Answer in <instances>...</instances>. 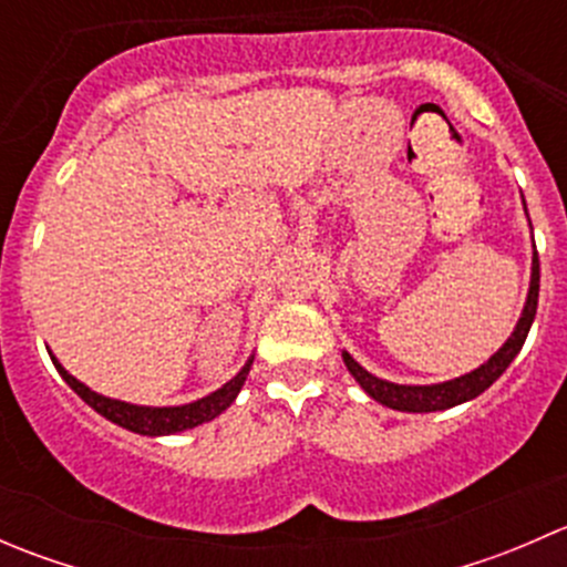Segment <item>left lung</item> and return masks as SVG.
I'll use <instances>...</instances> for the list:
<instances>
[{"label":"left lung","instance_id":"obj_1","mask_svg":"<svg viewBox=\"0 0 567 567\" xmlns=\"http://www.w3.org/2000/svg\"><path fill=\"white\" fill-rule=\"evenodd\" d=\"M537 290H540V262H537V251L532 257V282H529V296H527V305H524L522 318H518L516 331L511 334V340L494 353L485 364H480L477 370L472 373L461 375L455 381H444V384H433V386H403V384H390V381H381L375 375H370L362 364H357L351 359V353H342V362L346 368L351 370L353 379L359 381L364 392L370 394L373 400L379 403L390 405L394 411H444V409H453V405L466 403V400L477 398L480 392L488 390L496 379L507 370V364L516 359V353L522 351L524 340L529 334V326L535 320L537 312Z\"/></svg>","mask_w":567,"mask_h":567}]
</instances>
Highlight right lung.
Listing matches in <instances>:
<instances>
[{
	"mask_svg": "<svg viewBox=\"0 0 567 567\" xmlns=\"http://www.w3.org/2000/svg\"><path fill=\"white\" fill-rule=\"evenodd\" d=\"M51 362H54V368L60 370V375L68 381V386H71V390L76 392L84 403L93 405L101 416L112 420L114 425L125 427V431L142 433V436H167V433L188 431V427H197V425H203V422H210L214 416H219L221 411H225L227 405L236 400V394L241 392L244 381H247L249 368H251V359H249L247 368H244L236 379L227 381L221 390L208 394V398L194 400V403H186V405L153 409V405H131V403H123V400L104 398V394L87 390L82 381L73 379V375L68 373V370L62 368L54 357H51Z\"/></svg>",
	"mask_w": 567,
	"mask_h": 567,
	"instance_id": "right-lung-1",
	"label": "right lung"
}]
</instances>
